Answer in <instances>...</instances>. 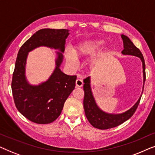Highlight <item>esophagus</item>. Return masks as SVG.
<instances>
[{
  "mask_svg": "<svg viewBox=\"0 0 155 155\" xmlns=\"http://www.w3.org/2000/svg\"><path fill=\"white\" fill-rule=\"evenodd\" d=\"M75 84L76 87H81L83 85V82H82V80L81 79L78 78L75 81Z\"/></svg>",
  "mask_w": 155,
  "mask_h": 155,
  "instance_id": "1",
  "label": "esophagus"
}]
</instances>
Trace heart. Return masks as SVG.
I'll return each instance as SVG.
<instances>
[{
	"label": "heart",
	"instance_id": "b5f03b06",
	"mask_svg": "<svg viewBox=\"0 0 155 155\" xmlns=\"http://www.w3.org/2000/svg\"><path fill=\"white\" fill-rule=\"evenodd\" d=\"M104 44V41L99 40V41H84L79 44L75 48L74 52L72 51H65V58L67 63L71 67H77L78 63L75 56L84 57L94 54L95 51L99 50L101 46Z\"/></svg>",
	"mask_w": 155,
	"mask_h": 155
}]
</instances>
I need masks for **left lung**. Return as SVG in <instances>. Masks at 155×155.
<instances>
[{
	"mask_svg": "<svg viewBox=\"0 0 155 155\" xmlns=\"http://www.w3.org/2000/svg\"><path fill=\"white\" fill-rule=\"evenodd\" d=\"M121 38L124 41V49L122 51V54L124 55H131L135 56L140 58L143 63V78L144 83L145 82V63L144 60L143 56L140 51L135 46L130 39L128 37L124 35H121ZM84 85L83 89L84 92V97L83 101L84 109L85 112V116L89 122L94 128L101 129V130H106L111 128H114L123 123L128 120L132 116L136 111L138 107L141 97L135 104L131 107L130 109L126 112L119 114H108L103 111L97 105L96 101L93 97L92 90L90 87V78L87 77L83 80ZM144 88V86H143ZM143 94V93H142Z\"/></svg>",
	"mask_w": 155,
	"mask_h": 155,
	"instance_id": "left-lung-1",
	"label": "left lung"
}]
</instances>
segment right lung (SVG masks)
Listing matches in <instances>:
<instances>
[{
    "label": "right lung",
    "mask_w": 155,
    "mask_h": 155,
    "mask_svg": "<svg viewBox=\"0 0 155 155\" xmlns=\"http://www.w3.org/2000/svg\"><path fill=\"white\" fill-rule=\"evenodd\" d=\"M68 29H42L27 40L19 50L12 74V92L16 108L31 122L47 124L60 116L65 100L75 87L76 75H68L60 69L63 62ZM58 49L56 68L47 81L31 86L25 76V65L28 53L39 46Z\"/></svg>",
    "instance_id": "obj_1"
}]
</instances>
